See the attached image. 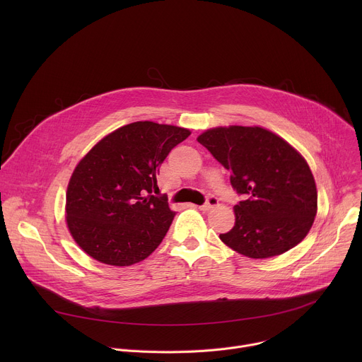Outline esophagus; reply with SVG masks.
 <instances>
[{
  "label": "esophagus",
  "instance_id": "1",
  "mask_svg": "<svg viewBox=\"0 0 362 362\" xmlns=\"http://www.w3.org/2000/svg\"><path fill=\"white\" fill-rule=\"evenodd\" d=\"M218 202H219L218 197L209 194L208 197H206V202H204L202 206H199V209H200V211H211L212 208H215V206L218 204Z\"/></svg>",
  "mask_w": 362,
  "mask_h": 362
}]
</instances>
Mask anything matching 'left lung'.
Listing matches in <instances>:
<instances>
[{"label": "left lung", "mask_w": 362, "mask_h": 362, "mask_svg": "<svg viewBox=\"0 0 362 362\" xmlns=\"http://www.w3.org/2000/svg\"><path fill=\"white\" fill-rule=\"evenodd\" d=\"M197 141L230 172L243 197L235 204V226L221 240L253 259L282 255L311 229L318 193L311 169L278 134L262 127L206 130Z\"/></svg>", "instance_id": "8db88e82"}]
</instances>
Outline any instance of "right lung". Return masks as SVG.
Masks as SVG:
<instances>
[{
	"instance_id": "1",
	"label": "right lung",
	"mask_w": 362,
	"mask_h": 362,
	"mask_svg": "<svg viewBox=\"0 0 362 362\" xmlns=\"http://www.w3.org/2000/svg\"><path fill=\"white\" fill-rule=\"evenodd\" d=\"M183 127L136 122L101 139L76 166L67 187V226L93 259L137 264L166 236L175 212L159 192L158 173Z\"/></svg>"
}]
</instances>
